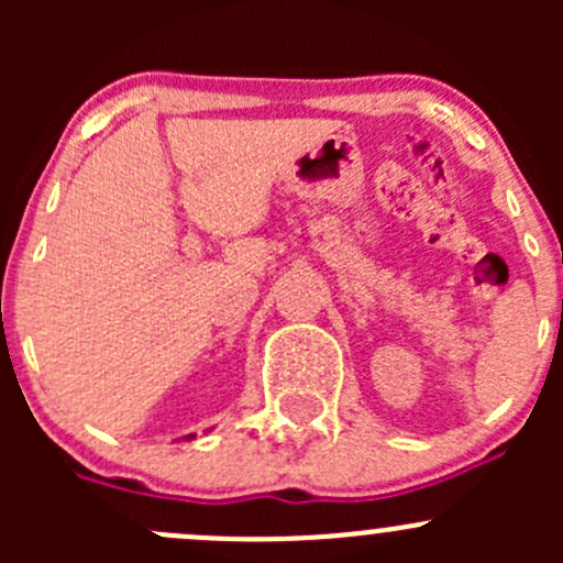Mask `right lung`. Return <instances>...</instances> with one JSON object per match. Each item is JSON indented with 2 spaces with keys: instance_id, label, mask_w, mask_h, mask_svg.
<instances>
[{
  "instance_id": "add662e5",
  "label": "right lung",
  "mask_w": 563,
  "mask_h": 563,
  "mask_svg": "<svg viewBox=\"0 0 563 563\" xmlns=\"http://www.w3.org/2000/svg\"><path fill=\"white\" fill-rule=\"evenodd\" d=\"M192 439H196V433H190V435H185V441H192Z\"/></svg>"
}]
</instances>
